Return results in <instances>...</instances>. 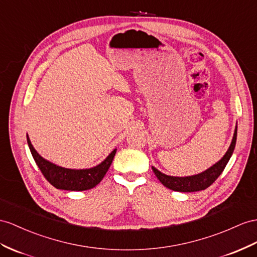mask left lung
Masks as SVG:
<instances>
[{
	"label": "left lung",
	"instance_id": "1",
	"mask_svg": "<svg viewBox=\"0 0 257 257\" xmlns=\"http://www.w3.org/2000/svg\"><path fill=\"white\" fill-rule=\"evenodd\" d=\"M236 130H238V126H235L232 141L230 143V147L227 150V152L218 162L215 163L213 166H210L209 168L204 170V172L200 174L187 177L168 176L163 174L159 169H156L154 166H152V169L155 176L157 177V179H159L166 188L173 190V191L195 192L201 191V190H205L218 178L220 174L222 173V170L225 169L230 157H231L236 142Z\"/></svg>",
	"mask_w": 257,
	"mask_h": 257
}]
</instances>
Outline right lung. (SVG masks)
<instances>
[{"instance_id":"add662e5","label":"right lung","mask_w":257,"mask_h":257,"mask_svg":"<svg viewBox=\"0 0 257 257\" xmlns=\"http://www.w3.org/2000/svg\"><path fill=\"white\" fill-rule=\"evenodd\" d=\"M27 142L32 157H34L36 164L40 168L45 179L56 189L68 190V191H84V190L92 189L98 185L105 174L107 173L110 164L113 163L117 151V149L111 151L106 159L94 167L84 169H71L58 166L56 164L43 159L31 144L28 135Z\"/></svg>"}]
</instances>
